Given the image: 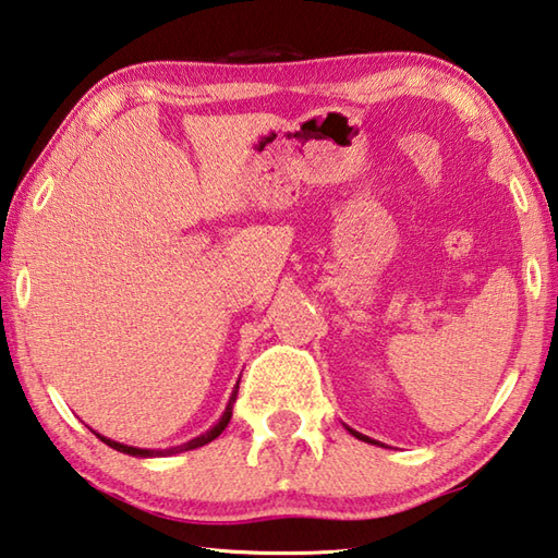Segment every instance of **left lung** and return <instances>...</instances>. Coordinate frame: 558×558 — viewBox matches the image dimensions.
Masks as SVG:
<instances>
[{
    "label": "left lung",
    "instance_id": "obj_1",
    "mask_svg": "<svg viewBox=\"0 0 558 558\" xmlns=\"http://www.w3.org/2000/svg\"><path fill=\"white\" fill-rule=\"evenodd\" d=\"M347 429H350V435H354L356 439H362V442H369V445H378V442H376V439H369V437H366V435H362V433H356V429H352V427H347Z\"/></svg>",
    "mask_w": 558,
    "mask_h": 558
}]
</instances>
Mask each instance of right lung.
Wrapping results in <instances>:
<instances>
[{"label":"right lung","mask_w":558,"mask_h":558,"mask_svg":"<svg viewBox=\"0 0 558 558\" xmlns=\"http://www.w3.org/2000/svg\"><path fill=\"white\" fill-rule=\"evenodd\" d=\"M238 388H240V381H235L233 393H230L228 405H226L223 415H220L218 423H216L211 429H206L204 435L189 439V442H184V445H177V447H170V449H141V447L121 445V442H116V439H109V437H104V435H99V433H94V435H97L104 445H109L111 449L123 451V454H131V457L148 459V457H172V454H182V451H189V449H196V447H204V445H208V442H214V439H216L220 433H223V429H226L228 423H230V417H233V403H235V398H238Z\"/></svg>","instance_id":"add662e5"}]
</instances>
